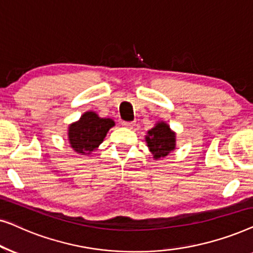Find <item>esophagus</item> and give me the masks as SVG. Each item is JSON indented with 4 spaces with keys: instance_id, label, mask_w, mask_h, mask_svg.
<instances>
[{
    "instance_id": "34e87169",
    "label": "esophagus",
    "mask_w": 253,
    "mask_h": 253,
    "mask_svg": "<svg viewBox=\"0 0 253 253\" xmlns=\"http://www.w3.org/2000/svg\"><path fill=\"white\" fill-rule=\"evenodd\" d=\"M122 126H126V127H129V129H131V127L134 126V123H133V122H123Z\"/></svg>"
}]
</instances>
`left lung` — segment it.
<instances>
[{"mask_svg":"<svg viewBox=\"0 0 253 253\" xmlns=\"http://www.w3.org/2000/svg\"><path fill=\"white\" fill-rule=\"evenodd\" d=\"M145 141L154 160H161L176 148V132L165 121H159L147 131Z\"/></svg>","mask_w":253,"mask_h":253,"instance_id":"1","label":"left lung"}]
</instances>
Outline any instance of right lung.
I'll use <instances>...</instances> for the list:
<instances>
[{"mask_svg":"<svg viewBox=\"0 0 253 253\" xmlns=\"http://www.w3.org/2000/svg\"><path fill=\"white\" fill-rule=\"evenodd\" d=\"M115 126L112 119H102L95 112H86L81 119L68 127V140L70 147L78 154H91L98 150L109 129Z\"/></svg>","mask_w":253,"mask_h":253,"instance_id":"1","label":"right lung"}]
</instances>
